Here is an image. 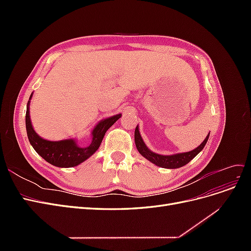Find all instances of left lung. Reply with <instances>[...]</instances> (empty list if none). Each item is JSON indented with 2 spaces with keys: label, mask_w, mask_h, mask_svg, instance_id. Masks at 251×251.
<instances>
[{
  "label": "left lung",
  "mask_w": 251,
  "mask_h": 251,
  "mask_svg": "<svg viewBox=\"0 0 251 251\" xmlns=\"http://www.w3.org/2000/svg\"><path fill=\"white\" fill-rule=\"evenodd\" d=\"M135 144L136 148H137L140 155H142L144 158L148 159L149 161L154 163L157 166H160L163 169H179L181 166H184L189 161L193 160V159L198 155L200 151L204 149L205 144H206L209 134L206 136V138L203 140V142L200 144L198 148L191 151H185V153H179V154H174V155H160L154 153L153 151H151L146 143H144L140 132H139V126H137L135 128Z\"/></svg>",
  "instance_id": "left-lung-1"
}]
</instances>
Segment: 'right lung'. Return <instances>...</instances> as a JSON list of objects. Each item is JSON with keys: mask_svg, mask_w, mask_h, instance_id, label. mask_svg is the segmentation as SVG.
<instances>
[{"mask_svg": "<svg viewBox=\"0 0 251 251\" xmlns=\"http://www.w3.org/2000/svg\"><path fill=\"white\" fill-rule=\"evenodd\" d=\"M33 93L29 97L26 111V130L30 144L35 151L48 163L57 166V168H73L92 156L100 147L104 134L109 128L121 117V114L108 117L100 120L92 130V141L88 147H79L76 139H64L58 141H51L42 138L37 134L30 119V100Z\"/></svg>", "mask_w": 251, "mask_h": 251, "instance_id": "right-lung-1", "label": "right lung"}]
</instances>
